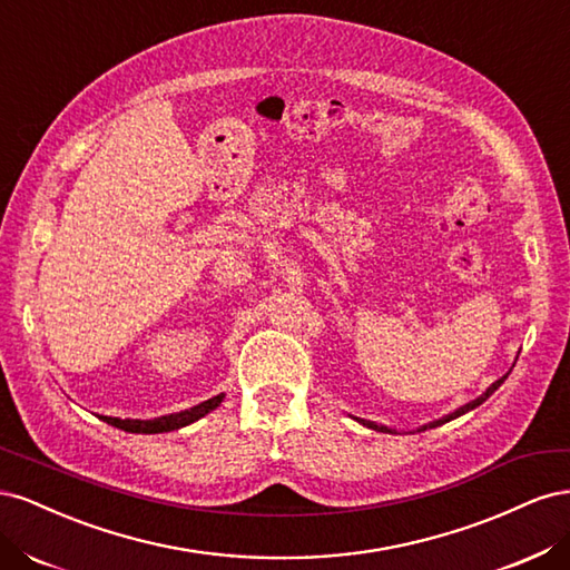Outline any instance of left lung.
<instances>
[{"instance_id": "1", "label": "left lung", "mask_w": 570, "mask_h": 570, "mask_svg": "<svg viewBox=\"0 0 570 570\" xmlns=\"http://www.w3.org/2000/svg\"><path fill=\"white\" fill-rule=\"evenodd\" d=\"M507 381V375L504 377H499V381L497 383H492L485 392H482L480 396H478V400H473V402H469V404H463L461 409H456L454 413H450V416H444V419H440V421H433V423H428V425H421L419 430H428V428H438V425H442V423H446V421H452V419H459V416H463V413L465 411H471V409H475V406H480L482 402H485L488 400V396L499 387V385H502ZM358 421V419H356ZM358 423H364L366 428H373V430H381V433H394V430H390V428H385V425H375L373 421H358Z\"/></svg>"}]
</instances>
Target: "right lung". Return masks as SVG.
<instances>
[{
    "mask_svg": "<svg viewBox=\"0 0 570 570\" xmlns=\"http://www.w3.org/2000/svg\"><path fill=\"white\" fill-rule=\"evenodd\" d=\"M223 396L226 394H216L212 396V400H206L193 409H185V411H178V413H168V416H159V419H151V421H140V419H111V416H101V421L118 428V430H126V433H145V435H151V433H170V430H178V428H185L189 423L199 421L202 416H206V413L214 411L220 402Z\"/></svg>",
    "mask_w": 570,
    "mask_h": 570,
    "instance_id": "right-lung-1",
    "label": "right lung"
}]
</instances>
